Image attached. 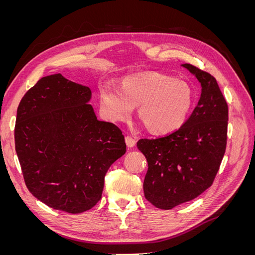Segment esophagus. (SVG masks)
Listing matches in <instances>:
<instances>
[{
	"label": "esophagus",
	"mask_w": 255,
	"mask_h": 255,
	"mask_svg": "<svg viewBox=\"0 0 255 255\" xmlns=\"http://www.w3.org/2000/svg\"><path fill=\"white\" fill-rule=\"evenodd\" d=\"M126 143H127L128 148H133V146L136 144V140L130 136H127L126 137Z\"/></svg>",
	"instance_id": "34e87169"
}]
</instances>
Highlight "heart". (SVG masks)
Instances as JSON below:
<instances>
[{
    "label": "heart",
    "mask_w": 255,
    "mask_h": 255,
    "mask_svg": "<svg viewBox=\"0 0 255 255\" xmlns=\"http://www.w3.org/2000/svg\"><path fill=\"white\" fill-rule=\"evenodd\" d=\"M100 96L107 119L125 120L138 105V115L154 134H168L180 128L194 103V94L186 82L155 71L128 75L120 88L107 82Z\"/></svg>",
    "instance_id": "obj_1"
}]
</instances>
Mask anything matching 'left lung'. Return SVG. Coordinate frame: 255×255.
<instances>
[{
  "instance_id": "left-lung-1",
  "label": "left lung",
  "mask_w": 255,
  "mask_h": 255,
  "mask_svg": "<svg viewBox=\"0 0 255 255\" xmlns=\"http://www.w3.org/2000/svg\"><path fill=\"white\" fill-rule=\"evenodd\" d=\"M201 83V97L184 125L137 148L148 161L144 197L160 210L194 200L212 186L227 148L229 110L217 81L190 64L182 65Z\"/></svg>"
}]
</instances>
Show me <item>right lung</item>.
<instances>
[{"label": "right lung", "mask_w": 255, "mask_h": 255, "mask_svg": "<svg viewBox=\"0 0 255 255\" xmlns=\"http://www.w3.org/2000/svg\"><path fill=\"white\" fill-rule=\"evenodd\" d=\"M90 98L87 86L57 73L38 81L18 106L14 144L23 179L54 210L94 207L107 170L127 151L121 129L97 119Z\"/></svg>", "instance_id": "add662e5"}]
</instances>
